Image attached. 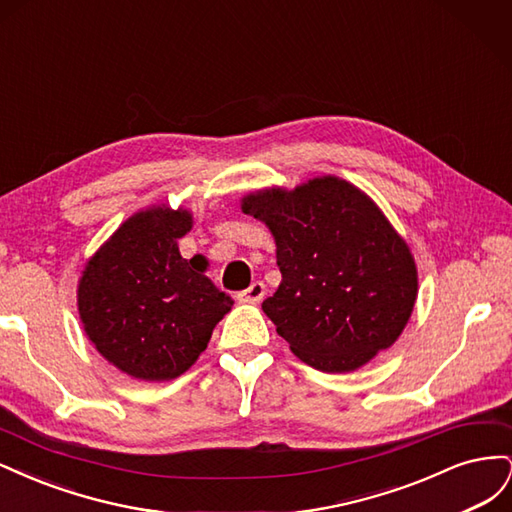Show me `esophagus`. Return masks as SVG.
<instances>
[{
    "label": "esophagus",
    "instance_id": "obj_1",
    "mask_svg": "<svg viewBox=\"0 0 512 512\" xmlns=\"http://www.w3.org/2000/svg\"><path fill=\"white\" fill-rule=\"evenodd\" d=\"M262 297H265V284L262 282H254L250 288L237 294L239 303H260Z\"/></svg>",
    "mask_w": 512,
    "mask_h": 512
}]
</instances>
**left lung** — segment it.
Returning <instances> with one entry per match:
<instances>
[{"label": "left lung", "mask_w": 512, "mask_h": 512, "mask_svg": "<svg viewBox=\"0 0 512 512\" xmlns=\"http://www.w3.org/2000/svg\"><path fill=\"white\" fill-rule=\"evenodd\" d=\"M241 211L275 239L282 284L262 312L294 356L346 374L397 342L416 303V262L361 188L322 175L245 194Z\"/></svg>", "instance_id": "obj_1"}]
</instances>
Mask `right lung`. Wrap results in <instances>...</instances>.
<instances>
[{
    "label": "right lung",
    "mask_w": 512,
    "mask_h": 512,
    "mask_svg": "<svg viewBox=\"0 0 512 512\" xmlns=\"http://www.w3.org/2000/svg\"><path fill=\"white\" fill-rule=\"evenodd\" d=\"M192 224V211L183 207L136 211L81 271L76 305L85 335L134 380L166 382L185 374L232 307L205 267L179 252Z\"/></svg>",
    "instance_id": "add662e5"
}]
</instances>
